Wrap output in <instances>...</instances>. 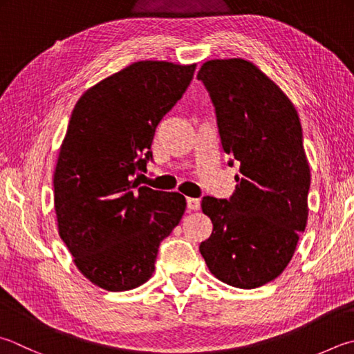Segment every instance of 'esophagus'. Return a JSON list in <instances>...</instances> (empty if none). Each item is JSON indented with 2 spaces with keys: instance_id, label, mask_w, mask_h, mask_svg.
<instances>
[{
  "instance_id": "34e87169",
  "label": "esophagus",
  "mask_w": 354,
  "mask_h": 354,
  "mask_svg": "<svg viewBox=\"0 0 354 354\" xmlns=\"http://www.w3.org/2000/svg\"><path fill=\"white\" fill-rule=\"evenodd\" d=\"M186 206H188L189 211H197L200 208V200L188 197L186 198Z\"/></svg>"
}]
</instances>
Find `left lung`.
<instances>
[{
    "label": "left lung",
    "mask_w": 354,
    "mask_h": 354,
    "mask_svg": "<svg viewBox=\"0 0 354 354\" xmlns=\"http://www.w3.org/2000/svg\"><path fill=\"white\" fill-rule=\"evenodd\" d=\"M197 80L216 108L228 165L240 163L230 200H202L212 232L198 250L218 281L257 288L286 268L308 220L301 120L283 91L246 59H211Z\"/></svg>",
    "instance_id": "8db88e82"
}]
</instances>
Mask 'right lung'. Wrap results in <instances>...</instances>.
<instances>
[{"instance_id":"right-lung-1","label":"right lung","mask_w":354,"mask_h":354,"mask_svg":"<svg viewBox=\"0 0 354 354\" xmlns=\"http://www.w3.org/2000/svg\"><path fill=\"white\" fill-rule=\"evenodd\" d=\"M196 64L137 62L92 86L72 111L53 172L58 232L77 268L108 291L149 281L160 242L182 218L178 192L140 186L156 128Z\"/></svg>"}]
</instances>
